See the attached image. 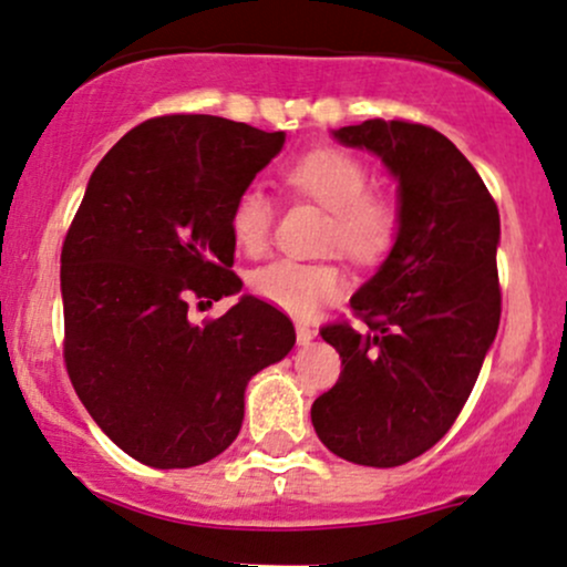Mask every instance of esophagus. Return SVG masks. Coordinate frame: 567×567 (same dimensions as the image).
Wrapping results in <instances>:
<instances>
[{"label":"esophagus","mask_w":567,"mask_h":567,"mask_svg":"<svg viewBox=\"0 0 567 567\" xmlns=\"http://www.w3.org/2000/svg\"><path fill=\"white\" fill-rule=\"evenodd\" d=\"M295 329H297V342H300V346H308V342L316 337V332L308 327V323H297Z\"/></svg>","instance_id":"1"}]
</instances>
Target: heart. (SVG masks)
<instances>
[{"instance_id":"heart-1","label":"heart","mask_w":567,"mask_h":567,"mask_svg":"<svg viewBox=\"0 0 567 567\" xmlns=\"http://www.w3.org/2000/svg\"><path fill=\"white\" fill-rule=\"evenodd\" d=\"M284 179L329 212L327 240L355 262H378L391 251L399 235L396 203L369 193V168L351 152L310 150L286 163ZM233 244L246 254H259L270 240L272 203L257 184L240 189L227 216ZM251 291L259 300L291 316H313L321 305L348 291V276L337 262L318 259H276L251 272Z\"/></svg>"}]
</instances>
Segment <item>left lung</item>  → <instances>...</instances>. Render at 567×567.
I'll use <instances>...</instances> for the list:
<instances>
[{
  "instance_id": "left-lung-1",
  "label": "left lung",
  "mask_w": 567,
  "mask_h": 567,
  "mask_svg": "<svg viewBox=\"0 0 567 567\" xmlns=\"http://www.w3.org/2000/svg\"><path fill=\"white\" fill-rule=\"evenodd\" d=\"M332 136L396 179L399 235L351 297L367 329H321L342 372L310 421L334 455L391 468L447 434L480 378L501 321V216L474 165L429 125L364 120Z\"/></svg>"
}]
</instances>
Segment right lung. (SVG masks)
<instances>
[{
	"label": "right lung",
	"instance_id": "add662e5",
	"mask_svg": "<svg viewBox=\"0 0 567 567\" xmlns=\"http://www.w3.org/2000/svg\"><path fill=\"white\" fill-rule=\"evenodd\" d=\"M284 142L168 114L125 133L87 182L61 251L63 359L99 429L144 466L225 453L249 380L295 348L289 318L251 295L203 327L187 318L193 300L244 289L227 216Z\"/></svg>",
	"mask_w": 567,
	"mask_h": 567
}]
</instances>
